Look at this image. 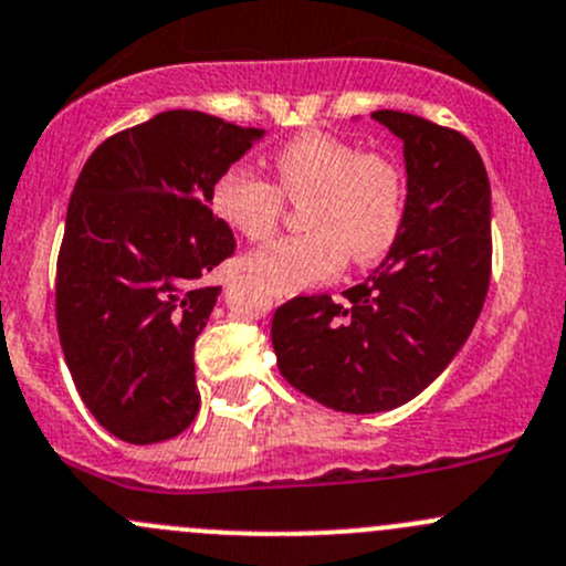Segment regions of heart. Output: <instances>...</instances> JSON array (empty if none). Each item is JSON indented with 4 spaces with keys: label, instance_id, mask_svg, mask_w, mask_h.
<instances>
[{
    "label": "heart",
    "instance_id": "b5f03b06",
    "mask_svg": "<svg viewBox=\"0 0 566 566\" xmlns=\"http://www.w3.org/2000/svg\"><path fill=\"white\" fill-rule=\"evenodd\" d=\"M273 167L279 188L238 164L210 193L216 216L249 241L276 230L282 193L304 202L301 224L310 232L279 238L247 256V271L271 293L293 295L334 276L345 256L367 265L397 243L405 221V177L389 158L312 130L279 147Z\"/></svg>",
    "mask_w": 566,
    "mask_h": 566
}]
</instances>
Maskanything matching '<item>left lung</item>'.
Here are the masks:
<instances>
[{"label": "left lung", "mask_w": 566, "mask_h": 566, "mask_svg": "<svg viewBox=\"0 0 566 566\" xmlns=\"http://www.w3.org/2000/svg\"><path fill=\"white\" fill-rule=\"evenodd\" d=\"M373 119L402 139V232L345 301L298 295L271 323L284 380L342 413L399 408L454 361L482 312L493 256L476 147L408 112L380 108Z\"/></svg>", "instance_id": "8db88e82"}]
</instances>
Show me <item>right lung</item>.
I'll use <instances>...</instances> for the list:
<instances>
[{"instance_id": "right-lung-1", "label": "right lung", "mask_w": 566, "mask_h": 566, "mask_svg": "<svg viewBox=\"0 0 566 566\" xmlns=\"http://www.w3.org/2000/svg\"><path fill=\"white\" fill-rule=\"evenodd\" d=\"M262 134L172 108L108 136L73 186L56 331L84 405L119 441H167L197 416L193 342L221 295L202 279L235 251L210 193Z\"/></svg>"}]
</instances>
